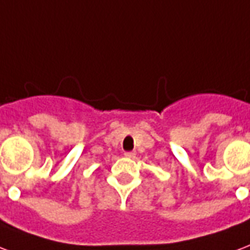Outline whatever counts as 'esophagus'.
<instances>
[{"label": "esophagus", "mask_w": 250, "mask_h": 250, "mask_svg": "<svg viewBox=\"0 0 250 250\" xmlns=\"http://www.w3.org/2000/svg\"><path fill=\"white\" fill-rule=\"evenodd\" d=\"M125 157H129V159H133L135 157V152H125Z\"/></svg>", "instance_id": "esophagus-1"}]
</instances>
